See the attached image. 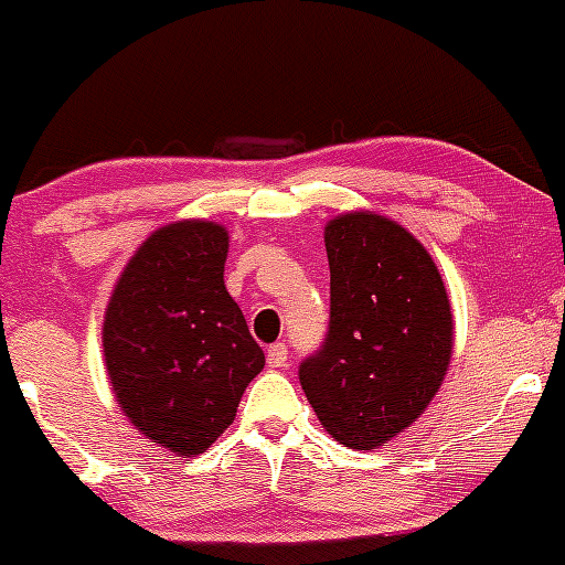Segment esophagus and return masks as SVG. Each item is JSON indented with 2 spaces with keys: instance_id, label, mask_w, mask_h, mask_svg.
<instances>
[{
  "instance_id": "obj_1",
  "label": "esophagus",
  "mask_w": 565,
  "mask_h": 565,
  "mask_svg": "<svg viewBox=\"0 0 565 565\" xmlns=\"http://www.w3.org/2000/svg\"><path fill=\"white\" fill-rule=\"evenodd\" d=\"M268 366H287V345H284V342H276V345L268 348Z\"/></svg>"
}]
</instances>
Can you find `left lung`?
<instances>
[{
  "instance_id": "1",
  "label": "left lung",
  "mask_w": 565,
  "mask_h": 565,
  "mask_svg": "<svg viewBox=\"0 0 565 565\" xmlns=\"http://www.w3.org/2000/svg\"><path fill=\"white\" fill-rule=\"evenodd\" d=\"M332 316L302 391L323 430L350 449H377L417 423L444 385L454 316L430 252L404 225L345 212L323 228Z\"/></svg>"
}]
</instances>
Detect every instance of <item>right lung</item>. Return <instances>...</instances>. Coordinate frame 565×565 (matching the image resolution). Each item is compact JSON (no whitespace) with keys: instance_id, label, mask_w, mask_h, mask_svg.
I'll return each instance as SVG.
<instances>
[{"instance_id":"obj_1","label":"right lung","mask_w":565,"mask_h":565,"mask_svg":"<svg viewBox=\"0 0 565 565\" xmlns=\"http://www.w3.org/2000/svg\"><path fill=\"white\" fill-rule=\"evenodd\" d=\"M225 257L220 223L161 225L129 257L103 319L106 374L121 412L180 457L215 444L265 366L225 289Z\"/></svg>"}]
</instances>
